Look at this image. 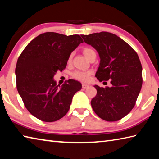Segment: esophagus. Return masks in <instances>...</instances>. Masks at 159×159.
<instances>
[{"label": "esophagus", "instance_id": "1", "mask_svg": "<svg viewBox=\"0 0 159 159\" xmlns=\"http://www.w3.org/2000/svg\"><path fill=\"white\" fill-rule=\"evenodd\" d=\"M89 85H88V84H85V83H83V85H82V88H83V89H86V88H89Z\"/></svg>", "mask_w": 159, "mask_h": 159}]
</instances>
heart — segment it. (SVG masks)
<instances>
[{"instance_id":"b5f03b06","label":"heart","mask_w":159,"mask_h":159,"mask_svg":"<svg viewBox=\"0 0 159 159\" xmlns=\"http://www.w3.org/2000/svg\"><path fill=\"white\" fill-rule=\"evenodd\" d=\"M83 54L85 55V57L88 59L91 58L93 54H96L94 49H92L91 48H85L83 49ZM71 56H70V57L69 58V62L71 61ZM92 74V71H75L71 74V76L78 80H80V81L82 82H86L88 81L89 79V76Z\"/></svg>"}]
</instances>
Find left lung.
I'll return each mask as SVG.
<instances>
[{"instance_id": "1", "label": "left lung", "mask_w": 159, "mask_h": 159, "mask_svg": "<svg viewBox=\"0 0 159 159\" xmlns=\"http://www.w3.org/2000/svg\"><path fill=\"white\" fill-rule=\"evenodd\" d=\"M100 57L96 77L99 81L111 79L110 88L95 85L97 94L91 101L94 112L107 121H116L128 114L141 91L142 66L139 56L120 37L107 32L82 35Z\"/></svg>"}]
</instances>
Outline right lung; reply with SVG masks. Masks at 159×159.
Instances as JSON below:
<instances>
[{"label":"right lung","instance_id":"obj_1","mask_svg":"<svg viewBox=\"0 0 159 159\" xmlns=\"http://www.w3.org/2000/svg\"><path fill=\"white\" fill-rule=\"evenodd\" d=\"M83 40L79 35L45 32L34 39L18 59L15 74L18 94L27 110L45 122H54L69 111L82 85L74 79L57 85L54 76L66 67L71 53Z\"/></svg>","mask_w":159,"mask_h":159}]
</instances>
